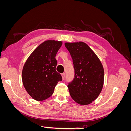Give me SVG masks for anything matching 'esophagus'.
I'll use <instances>...</instances> for the list:
<instances>
[{
	"label": "esophagus",
	"mask_w": 131,
	"mask_h": 131,
	"mask_svg": "<svg viewBox=\"0 0 131 131\" xmlns=\"http://www.w3.org/2000/svg\"><path fill=\"white\" fill-rule=\"evenodd\" d=\"M61 75H62V79L64 80V79L65 78V75H66V74L65 73H62L61 74Z\"/></svg>",
	"instance_id": "obj_1"
}]
</instances>
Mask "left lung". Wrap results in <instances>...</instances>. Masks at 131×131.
I'll list each match as a JSON object with an SVG mask.
<instances>
[{
    "instance_id": "obj_1",
    "label": "left lung",
    "mask_w": 131,
    "mask_h": 131,
    "mask_svg": "<svg viewBox=\"0 0 131 131\" xmlns=\"http://www.w3.org/2000/svg\"><path fill=\"white\" fill-rule=\"evenodd\" d=\"M73 59L74 78L68 88L73 100L80 105H88L101 92L104 84V69L100 59L84 42H66Z\"/></svg>"
}]
</instances>
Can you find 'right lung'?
<instances>
[{
    "mask_svg": "<svg viewBox=\"0 0 131 131\" xmlns=\"http://www.w3.org/2000/svg\"><path fill=\"white\" fill-rule=\"evenodd\" d=\"M61 41L46 40L39 45L27 59L22 79L26 90L34 100L41 101L52 95L61 75L56 70L57 52Z\"/></svg>",
    "mask_w": 131,
    "mask_h": 131,
    "instance_id": "add662e5",
    "label": "right lung"
}]
</instances>
